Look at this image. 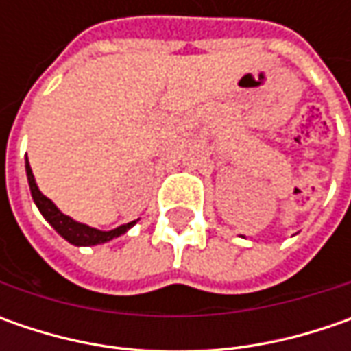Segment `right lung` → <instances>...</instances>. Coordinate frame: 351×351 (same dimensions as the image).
Here are the masks:
<instances>
[{
	"mask_svg": "<svg viewBox=\"0 0 351 351\" xmlns=\"http://www.w3.org/2000/svg\"><path fill=\"white\" fill-rule=\"evenodd\" d=\"M27 178H29V187H31V195H33L34 203H36V207L38 210L43 213V217L47 219L48 223L54 226V230L58 232L60 236H64L68 242H72L75 246H93V244H103V242H107V240H113L117 236L125 234L128 228L132 226V224L136 223V221H132V223L123 224V226H119L115 230H109V232H103V230H97V228H91L88 224H82V223H75L72 221L70 217H66L64 213L58 210V207L45 197L40 191H38V187H36V182H34V176H33V169L29 166V160H27Z\"/></svg>",
	"mask_w": 351,
	"mask_h": 351,
	"instance_id": "1",
	"label": "right lung"
}]
</instances>
